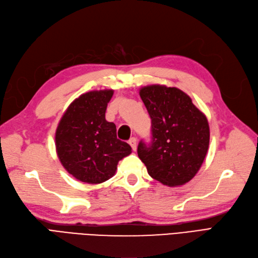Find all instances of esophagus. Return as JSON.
Segmentation results:
<instances>
[{
	"mask_svg": "<svg viewBox=\"0 0 258 258\" xmlns=\"http://www.w3.org/2000/svg\"><path fill=\"white\" fill-rule=\"evenodd\" d=\"M129 144H130V146L132 147L133 150H137L138 143H137V139H136V138H131V139L129 140Z\"/></svg>",
	"mask_w": 258,
	"mask_h": 258,
	"instance_id": "esophagus-1",
	"label": "esophagus"
}]
</instances>
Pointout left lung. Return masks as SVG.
I'll use <instances>...</instances> for the list:
<instances>
[{
    "instance_id": "1",
    "label": "left lung",
    "mask_w": 258,
    "mask_h": 258,
    "mask_svg": "<svg viewBox=\"0 0 258 258\" xmlns=\"http://www.w3.org/2000/svg\"><path fill=\"white\" fill-rule=\"evenodd\" d=\"M140 96L152 119V142L141 141L138 156L149 176L168 186L190 181L201 168L209 146L205 114L177 87L148 85Z\"/></svg>"
}]
</instances>
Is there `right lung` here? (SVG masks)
<instances>
[{"label":"right lung","instance_id":"add662e5","mask_svg":"<svg viewBox=\"0 0 258 258\" xmlns=\"http://www.w3.org/2000/svg\"><path fill=\"white\" fill-rule=\"evenodd\" d=\"M114 91H92L75 99L61 116L55 132L59 161L76 179L101 183L117 170L131 147L116 137V126L106 121L105 110Z\"/></svg>","mask_w":258,"mask_h":258}]
</instances>
